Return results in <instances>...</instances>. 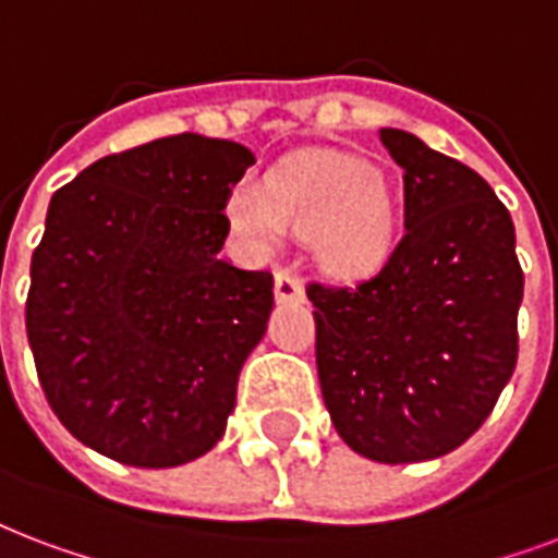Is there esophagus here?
Returning a JSON list of instances; mask_svg holds the SVG:
<instances>
[{
    "label": "esophagus",
    "instance_id": "1",
    "mask_svg": "<svg viewBox=\"0 0 558 558\" xmlns=\"http://www.w3.org/2000/svg\"><path fill=\"white\" fill-rule=\"evenodd\" d=\"M275 298H278L280 304H287V301H304V283H301L295 271H275Z\"/></svg>",
    "mask_w": 558,
    "mask_h": 558
}]
</instances>
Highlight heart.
<instances>
[{
	"label": "heart",
	"instance_id": "heart-1",
	"mask_svg": "<svg viewBox=\"0 0 558 558\" xmlns=\"http://www.w3.org/2000/svg\"><path fill=\"white\" fill-rule=\"evenodd\" d=\"M228 219L251 251H271L287 231L313 236L318 260L342 275H365L395 245L398 204L377 166L339 151H310L271 172L269 186L242 178Z\"/></svg>",
	"mask_w": 558,
	"mask_h": 558
}]
</instances>
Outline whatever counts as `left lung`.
Instances as JSON below:
<instances>
[{"instance_id": "1", "label": "left lung", "mask_w": 558, "mask_h": 558, "mask_svg": "<svg viewBox=\"0 0 558 558\" xmlns=\"http://www.w3.org/2000/svg\"><path fill=\"white\" fill-rule=\"evenodd\" d=\"M403 169V236L356 287L307 283L322 398L336 433L386 465L457 450L518 363L515 225L483 178L380 128Z\"/></svg>"}]
</instances>
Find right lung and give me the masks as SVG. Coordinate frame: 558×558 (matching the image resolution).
I'll list each match as a JSON object with an SVG mask.
<instances>
[{"instance_id":"1","label":"right lung","mask_w":558,"mask_h":558,"mask_svg":"<svg viewBox=\"0 0 558 558\" xmlns=\"http://www.w3.org/2000/svg\"><path fill=\"white\" fill-rule=\"evenodd\" d=\"M254 155L175 134L61 186L32 254L25 333L46 401L101 457L175 468L222 439L275 278L219 257Z\"/></svg>"}]
</instances>
